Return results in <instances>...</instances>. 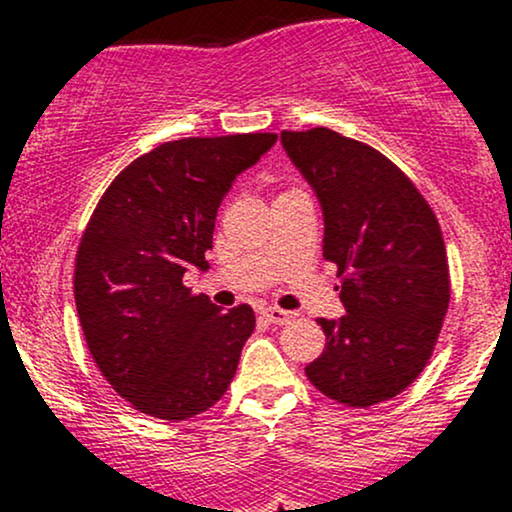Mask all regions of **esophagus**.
Wrapping results in <instances>:
<instances>
[{"instance_id": "obj_1", "label": "esophagus", "mask_w": 512, "mask_h": 512, "mask_svg": "<svg viewBox=\"0 0 512 512\" xmlns=\"http://www.w3.org/2000/svg\"><path fill=\"white\" fill-rule=\"evenodd\" d=\"M262 317L269 322V325H286V322L291 320V313H286V310L281 308H264Z\"/></svg>"}]
</instances>
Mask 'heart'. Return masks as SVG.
I'll return each mask as SVG.
<instances>
[{"label": "heart", "mask_w": 512, "mask_h": 512, "mask_svg": "<svg viewBox=\"0 0 512 512\" xmlns=\"http://www.w3.org/2000/svg\"><path fill=\"white\" fill-rule=\"evenodd\" d=\"M289 192H291V190H289Z\"/></svg>", "instance_id": "heart-1"}]
</instances>
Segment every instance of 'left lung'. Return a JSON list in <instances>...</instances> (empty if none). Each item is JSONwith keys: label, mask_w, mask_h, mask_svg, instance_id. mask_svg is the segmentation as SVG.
<instances>
[{"label": "left lung", "mask_w": 512, "mask_h": 512, "mask_svg": "<svg viewBox=\"0 0 512 512\" xmlns=\"http://www.w3.org/2000/svg\"><path fill=\"white\" fill-rule=\"evenodd\" d=\"M325 216L322 257L346 315L320 317L325 351L305 366L322 395L373 407L419 378L450 303L443 233L416 185L373 146L327 127L281 132Z\"/></svg>", "instance_id": "obj_1"}]
</instances>
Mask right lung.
Masks as SVG:
<instances>
[{"label":"right lung","mask_w":512,"mask_h":512,"mask_svg":"<svg viewBox=\"0 0 512 512\" xmlns=\"http://www.w3.org/2000/svg\"><path fill=\"white\" fill-rule=\"evenodd\" d=\"M274 142L272 132L166 142L129 163L91 214L76 252V313L105 380L142 414L190 419L236 375L255 313H221L182 276L209 269L221 199Z\"/></svg>","instance_id":"right-lung-1"}]
</instances>
